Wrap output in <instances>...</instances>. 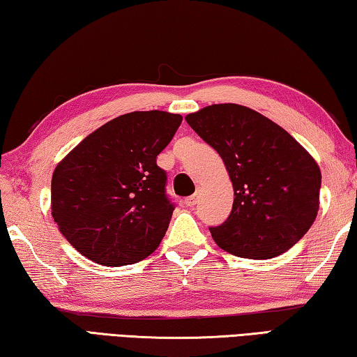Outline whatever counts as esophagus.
Masks as SVG:
<instances>
[{"instance_id":"34e87169","label":"esophagus","mask_w":357,"mask_h":357,"mask_svg":"<svg viewBox=\"0 0 357 357\" xmlns=\"http://www.w3.org/2000/svg\"><path fill=\"white\" fill-rule=\"evenodd\" d=\"M197 200H198V197L197 195H190V197H187V198H184L183 200V203L185 204V206H195L197 204Z\"/></svg>"}]
</instances>
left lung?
Returning a JSON list of instances; mask_svg holds the SVG:
<instances>
[{"label":"left lung","instance_id":"obj_1","mask_svg":"<svg viewBox=\"0 0 357 357\" xmlns=\"http://www.w3.org/2000/svg\"><path fill=\"white\" fill-rule=\"evenodd\" d=\"M185 121L219 153L233 183L231 213L209 228L217 245L252 259L291 249L318 214L321 172L313 157L280 126L238 104L204 107Z\"/></svg>","mask_w":357,"mask_h":357}]
</instances>
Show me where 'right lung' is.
I'll return each mask as SVG.
<instances>
[{
	"instance_id": "right-lung-1",
	"label": "right lung",
	"mask_w": 357,
	"mask_h": 357,
	"mask_svg": "<svg viewBox=\"0 0 357 357\" xmlns=\"http://www.w3.org/2000/svg\"><path fill=\"white\" fill-rule=\"evenodd\" d=\"M181 121V114L159 110L123 114L59 162L52 178V215L82 255L104 266H126L159 247L174 203L157 155Z\"/></svg>"
}]
</instances>
